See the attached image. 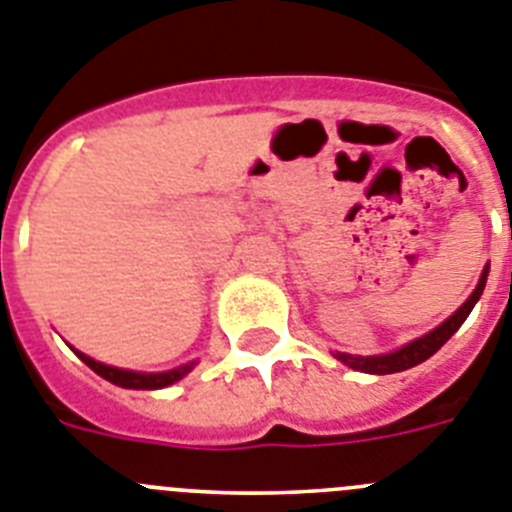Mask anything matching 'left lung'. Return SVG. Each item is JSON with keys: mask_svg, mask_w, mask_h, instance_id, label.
Masks as SVG:
<instances>
[{"mask_svg": "<svg viewBox=\"0 0 512 512\" xmlns=\"http://www.w3.org/2000/svg\"><path fill=\"white\" fill-rule=\"evenodd\" d=\"M487 275H490V265H484L482 275H479V283L477 288L471 291L469 299L459 306V309L453 311L451 317L446 319L443 324H438L435 330H430L428 335L417 337V340L407 342L402 348L391 350V353H381V355H350V353H332L340 363H345L348 368L353 371H363V373H376V376H384V373H399V371H407V368L417 366V363L428 361L430 355L438 353V350L451 340V335L459 330L464 319L469 317L474 304L479 301L484 291V283H487Z\"/></svg>", "mask_w": 512, "mask_h": 512, "instance_id": "left-lung-1", "label": "left lung"}]
</instances>
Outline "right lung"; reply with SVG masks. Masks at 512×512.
Masks as SVG:
<instances>
[{"label":"right lung","mask_w":512,"mask_h":512,"mask_svg":"<svg viewBox=\"0 0 512 512\" xmlns=\"http://www.w3.org/2000/svg\"><path fill=\"white\" fill-rule=\"evenodd\" d=\"M74 353H77L79 358H82V363H87V366H90L97 376H102V379L110 381V384H115V386H123V389H164V386H172L175 381H180L182 376H188V373L198 366V361H190V363H182V366L172 368V371L141 373V371H128V368L108 366V363L95 361V358L79 353V350H74Z\"/></svg>","instance_id":"1"}]
</instances>
